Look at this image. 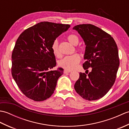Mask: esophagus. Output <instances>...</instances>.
Masks as SVG:
<instances>
[{
  "label": "esophagus",
  "mask_w": 129,
  "mask_h": 129,
  "mask_svg": "<svg viewBox=\"0 0 129 129\" xmlns=\"http://www.w3.org/2000/svg\"><path fill=\"white\" fill-rule=\"evenodd\" d=\"M70 72H71V71H70V70H65L64 71V74H66V73H70Z\"/></svg>",
  "instance_id": "34e87169"
}]
</instances>
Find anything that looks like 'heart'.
I'll return each instance as SVG.
<instances>
[{
  "label": "heart",
  "instance_id": "heart-1",
  "mask_svg": "<svg viewBox=\"0 0 129 129\" xmlns=\"http://www.w3.org/2000/svg\"><path fill=\"white\" fill-rule=\"evenodd\" d=\"M68 41L74 45H78L79 39L77 35L74 34H70L67 37ZM51 50L53 53L56 57H60L61 55L59 50V42L57 40H55L51 45ZM80 61V56L78 54H74L72 55L67 56L60 60L59 61V65L64 69L68 70H74L77 67Z\"/></svg>",
  "mask_w": 129,
  "mask_h": 129
}]
</instances>
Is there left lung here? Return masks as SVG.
I'll return each mask as SVG.
<instances>
[{"mask_svg": "<svg viewBox=\"0 0 129 129\" xmlns=\"http://www.w3.org/2000/svg\"><path fill=\"white\" fill-rule=\"evenodd\" d=\"M73 29L80 35L86 45L83 68L87 73L89 67L92 69L87 75L79 73L75 90L85 100L99 99L115 81L120 63L117 45L110 34L92 24H80Z\"/></svg>", "mask_w": 129, "mask_h": 129, "instance_id": "obj_1", "label": "left lung"}]
</instances>
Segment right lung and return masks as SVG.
Instances as JSON below:
<instances>
[{"instance_id":"1","label":"right lung","mask_w":129,"mask_h":129,"mask_svg":"<svg viewBox=\"0 0 129 129\" xmlns=\"http://www.w3.org/2000/svg\"><path fill=\"white\" fill-rule=\"evenodd\" d=\"M70 26L43 21L26 29L19 37L12 55V74L27 98L41 101L54 93L63 69L49 70L56 65L51 45Z\"/></svg>"}]
</instances>
